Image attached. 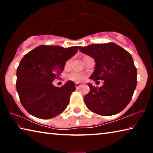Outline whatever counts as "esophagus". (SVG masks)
<instances>
[{"mask_svg":"<svg viewBox=\"0 0 153 153\" xmlns=\"http://www.w3.org/2000/svg\"><path fill=\"white\" fill-rule=\"evenodd\" d=\"M80 86H81V85H80L79 83H77V82L76 83V87L77 88V89H78Z\"/></svg>","mask_w":153,"mask_h":153,"instance_id":"34e87169","label":"esophagus"}]
</instances>
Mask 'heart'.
Returning a JSON list of instances; mask_svg holds the SVG:
<instances>
[{"label": "heart", "instance_id": "obj_1", "mask_svg": "<svg viewBox=\"0 0 153 153\" xmlns=\"http://www.w3.org/2000/svg\"><path fill=\"white\" fill-rule=\"evenodd\" d=\"M87 56H86L85 55L84 56V57H83V59H84L85 58H86ZM69 64H70V61H67L65 63V67H68L69 66ZM68 77L70 79L73 80V81L75 82H83L84 81L85 79H86V76L84 74L82 73H79V72H76V71H74L71 73L68 76Z\"/></svg>", "mask_w": 153, "mask_h": 153}]
</instances>
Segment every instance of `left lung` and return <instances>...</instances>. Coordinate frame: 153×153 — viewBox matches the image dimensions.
Returning <instances> with one entry per match:
<instances>
[{"mask_svg":"<svg viewBox=\"0 0 153 153\" xmlns=\"http://www.w3.org/2000/svg\"><path fill=\"white\" fill-rule=\"evenodd\" d=\"M79 50L94 59V71L90 78L103 80V86L88 84L90 92L85 104L92 112L103 116L119 113L132 98L137 84V70L130 54L115 43L97 44Z\"/></svg>","mask_w":153,"mask_h":153,"instance_id":"left-lung-1","label":"left lung"}]
</instances>
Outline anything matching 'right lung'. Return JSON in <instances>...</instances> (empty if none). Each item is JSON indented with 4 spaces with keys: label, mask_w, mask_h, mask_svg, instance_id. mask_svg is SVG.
<instances>
[{
    "label": "right lung",
    "mask_w": 153,
    "mask_h": 153,
    "mask_svg": "<svg viewBox=\"0 0 153 153\" xmlns=\"http://www.w3.org/2000/svg\"><path fill=\"white\" fill-rule=\"evenodd\" d=\"M78 48L41 45L23 57L17 69L16 88L21 103L31 115L48 120L65 109L76 89L74 82L69 80L59 88L53 82Z\"/></svg>",
    "instance_id": "add662e5"
}]
</instances>
